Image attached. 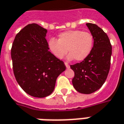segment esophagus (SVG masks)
<instances>
[{
    "instance_id": "obj_1",
    "label": "esophagus",
    "mask_w": 124,
    "mask_h": 124,
    "mask_svg": "<svg viewBox=\"0 0 124 124\" xmlns=\"http://www.w3.org/2000/svg\"><path fill=\"white\" fill-rule=\"evenodd\" d=\"M64 64H65L66 67L67 69H69V68H70V66H69V64L67 63V62H65V63H64Z\"/></svg>"
}]
</instances>
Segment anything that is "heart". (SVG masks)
<instances>
[{"label": "heart", "mask_w": 124, "mask_h": 124, "mask_svg": "<svg viewBox=\"0 0 124 124\" xmlns=\"http://www.w3.org/2000/svg\"><path fill=\"white\" fill-rule=\"evenodd\" d=\"M94 46V37L88 32L80 30L66 31L58 35V39L51 38L48 47L51 54L58 59H62L67 53L69 60L83 61L92 52Z\"/></svg>", "instance_id": "heart-1"}]
</instances>
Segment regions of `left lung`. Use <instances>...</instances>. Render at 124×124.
Wrapping results in <instances>:
<instances>
[{"label":"left lung","instance_id":"obj_1","mask_svg":"<svg viewBox=\"0 0 124 124\" xmlns=\"http://www.w3.org/2000/svg\"><path fill=\"white\" fill-rule=\"evenodd\" d=\"M86 26L94 37V46L89 56L80 63L70 65L75 73L73 87L79 93L92 94L104 84L108 76L112 46L107 34L94 23Z\"/></svg>","mask_w":124,"mask_h":124}]
</instances>
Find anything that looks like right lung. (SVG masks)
<instances>
[{"mask_svg":"<svg viewBox=\"0 0 124 124\" xmlns=\"http://www.w3.org/2000/svg\"><path fill=\"white\" fill-rule=\"evenodd\" d=\"M47 32L37 23L28 24L17 34L11 48L15 77L22 90L33 97L50 95L58 77L66 70L64 62L49 51Z\"/></svg>","mask_w":124,"mask_h":124,"instance_id":"right-lung-1","label":"right lung"}]
</instances>
